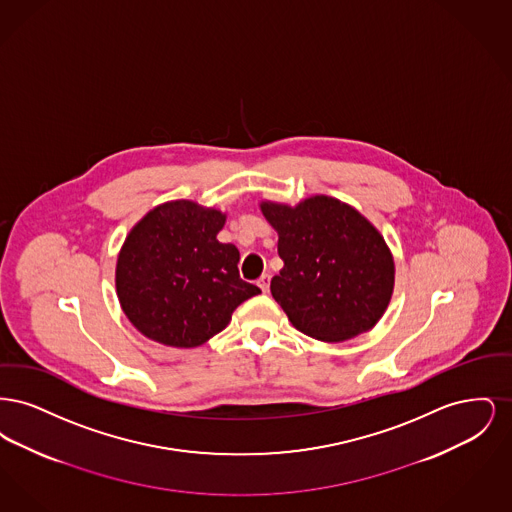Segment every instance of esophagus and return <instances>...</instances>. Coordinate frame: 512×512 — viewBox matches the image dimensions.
<instances>
[{
    "instance_id": "esophagus-1",
    "label": "esophagus",
    "mask_w": 512,
    "mask_h": 512,
    "mask_svg": "<svg viewBox=\"0 0 512 512\" xmlns=\"http://www.w3.org/2000/svg\"><path fill=\"white\" fill-rule=\"evenodd\" d=\"M257 286L263 290V292H268V286H270V274H263L259 280H257Z\"/></svg>"
}]
</instances>
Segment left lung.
<instances>
[{"label":"left lung","mask_w":512,"mask_h":512,"mask_svg":"<svg viewBox=\"0 0 512 512\" xmlns=\"http://www.w3.org/2000/svg\"><path fill=\"white\" fill-rule=\"evenodd\" d=\"M284 268L270 293L293 326L320 341L370 330L388 309L395 267L382 234L351 205L328 195L295 207L263 201Z\"/></svg>","instance_id":"left-lung-1"}]
</instances>
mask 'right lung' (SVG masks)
I'll use <instances>...</instances> for the list:
<instances>
[{
  "label": "right lung",
  "mask_w": 512,
  "mask_h": 512,
  "mask_svg": "<svg viewBox=\"0 0 512 512\" xmlns=\"http://www.w3.org/2000/svg\"><path fill=\"white\" fill-rule=\"evenodd\" d=\"M226 217L178 199L151 209L122 245L117 295L149 340L197 347L222 332L234 309L261 290L240 278V251L220 244Z\"/></svg>",
  "instance_id": "add662e5"
}]
</instances>
